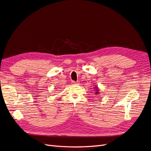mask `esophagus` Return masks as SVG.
Segmentation results:
<instances>
[{
    "label": "esophagus",
    "mask_w": 151,
    "mask_h": 151,
    "mask_svg": "<svg viewBox=\"0 0 151 151\" xmlns=\"http://www.w3.org/2000/svg\"><path fill=\"white\" fill-rule=\"evenodd\" d=\"M72 84H78L79 82H75V81H72Z\"/></svg>",
    "instance_id": "1"
}]
</instances>
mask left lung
Instances as JSON below:
<instances>
[{
    "instance_id": "1",
    "label": "left lung",
    "mask_w": 151,
    "mask_h": 151,
    "mask_svg": "<svg viewBox=\"0 0 151 151\" xmlns=\"http://www.w3.org/2000/svg\"><path fill=\"white\" fill-rule=\"evenodd\" d=\"M96 95H97V94H99V90H98V87H96Z\"/></svg>"
}]
</instances>
